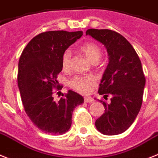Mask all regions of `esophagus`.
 <instances>
[{"label": "esophagus", "mask_w": 158, "mask_h": 158, "mask_svg": "<svg viewBox=\"0 0 158 158\" xmlns=\"http://www.w3.org/2000/svg\"><path fill=\"white\" fill-rule=\"evenodd\" d=\"M84 101L86 103H91V102H94V99H93V98H90V97H85L84 98Z\"/></svg>", "instance_id": "1"}]
</instances>
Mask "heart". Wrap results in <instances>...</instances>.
<instances>
[{
  "label": "heart",
  "mask_w": 158,
  "mask_h": 158,
  "mask_svg": "<svg viewBox=\"0 0 158 158\" xmlns=\"http://www.w3.org/2000/svg\"><path fill=\"white\" fill-rule=\"evenodd\" d=\"M81 51L85 53L92 62L97 63L102 57V49L98 44L87 42L81 45ZM72 52L69 49L64 51L61 56V65L64 70H68L70 67ZM97 79L93 75H76L69 81V86L81 94H88L93 86L96 84Z\"/></svg>",
  "instance_id": "b5f03b06"
}]
</instances>
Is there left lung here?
<instances>
[{
  "instance_id": "1",
  "label": "left lung",
  "mask_w": 158,
  "mask_h": 158,
  "mask_svg": "<svg viewBox=\"0 0 158 158\" xmlns=\"http://www.w3.org/2000/svg\"><path fill=\"white\" fill-rule=\"evenodd\" d=\"M86 35L102 43L110 56L98 94L112 95L111 102L100 101L105 113L96 127L105 135H118L129 129L141 110L145 85L141 62L131 44L115 31L89 29Z\"/></svg>"
}]
</instances>
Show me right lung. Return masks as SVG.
<instances>
[{"label": "right lung", "mask_w": 158, "mask_h": 158, "mask_svg": "<svg viewBox=\"0 0 158 158\" xmlns=\"http://www.w3.org/2000/svg\"><path fill=\"white\" fill-rule=\"evenodd\" d=\"M83 35L82 31H48L33 37L21 53L17 83L24 109L39 129L61 135L69 129L74 109L84 98L72 90L55 101L54 89L59 90L57 75L61 72V56Z\"/></svg>", "instance_id": "right-lung-1"}]
</instances>
